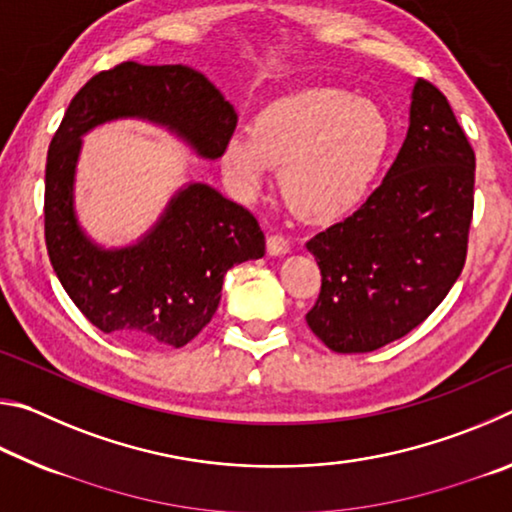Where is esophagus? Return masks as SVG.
<instances>
[{
	"mask_svg": "<svg viewBox=\"0 0 512 512\" xmlns=\"http://www.w3.org/2000/svg\"><path fill=\"white\" fill-rule=\"evenodd\" d=\"M266 250H268V255H284V253H289L291 250V244H289V239L284 237V235H271V237H266Z\"/></svg>",
	"mask_w": 512,
	"mask_h": 512,
	"instance_id": "esophagus-1",
	"label": "esophagus"
}]
</instances>
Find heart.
I'll return each instance as SVG.
<instances>
[{
  "mask_svg": "<svg viewBox=\"0 0 512 512\" xmlns=\"http://www.w3.org/2000/svg\"><path fill=\"white\" fill-rule=\"evenodd\" d=\"M386 112L334 88L302 90L257 112L253 131L232 133L223 169L244 194L264 187L282 164V192L309 219H334L370 192L391 149Z\"/></svg>",
  "mask_w": 512,
  "mask_h": 512,
  "instance_id": "obj_1",
  "label": "heart"
}]
</instances>
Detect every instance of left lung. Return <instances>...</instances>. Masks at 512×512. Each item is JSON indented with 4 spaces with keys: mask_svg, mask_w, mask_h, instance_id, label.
Here are the masks:
<instances>
[{
    "mask_svg": "<svg viewBox=\"0 0 512 512\" xmlns=\"http://www.w3.org/2000/svg\"><path fill=\"white\" fill-rule=\"evenodd\" d=\"M474 169L447 97L418 79L409 133L386 178L357 212L307 241L320 293L305 318L329 350H377L445 300L467 257Z\"/></svg>",
    "mask_w": 512,
    "mask_h": 512,
    "instance_id": "8db88e82",
    "label": "left lung"
}]
</instances>
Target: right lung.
<instances>
[{
    "label": "right lung",
    "instance_id": "obj_1",
    "mask_svg": "<svg viewBox=\"0 0 512 512\" xmlns=\"http://www.w3.org/2000/svg\"><path fill=\"white\" fill-rule=\"evenodd\" d=\"M117 117L158 121L214 160L235 133L237 112L194 67L126 60L74 94L49 144L45 244L67 296L103 334L183 348L212 320L228 268L264 255V232L246 207L194 183L137 246H94L74 216V164L81 135Z\"/></svg>",
    "mask_w": 512,
    "mask_h": 512
}]
</instances>
